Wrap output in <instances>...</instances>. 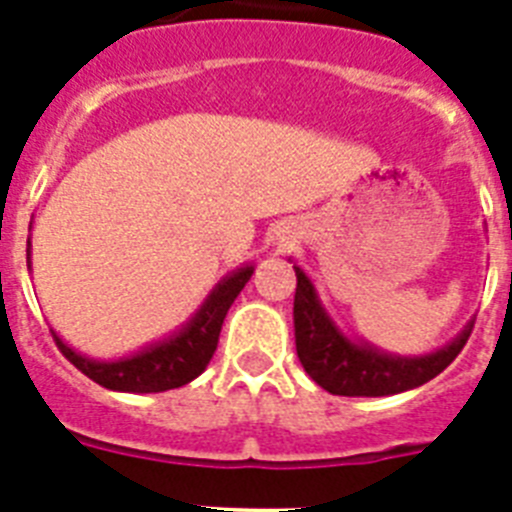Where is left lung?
Instances as JSON below:
<instances>
[{
  "mask_svg": "<svg viewBox=\"0 0 512 512\" xmlns=\"http://www.w3.org/2000/svg\"><path fill=\"white\" fill-rule=\"evenodd\" d=\"M295 343L305 372L330 395L387 397L431 382L467 343L474 320L431 354L400 356L382 351L364 338L348 336L336 323L302 266L295 264Z\"/></svg>",
  "mask_w": 512,
  "mask_h": 512,
  "instance_id": "8db88e82",
  "label": "left lung"
}]
</instances>
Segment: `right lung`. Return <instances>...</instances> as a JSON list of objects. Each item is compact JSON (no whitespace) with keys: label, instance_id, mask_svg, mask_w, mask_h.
<instances>
[{"label":"right lung","instance_id":"right-lung-1","mask_svg":"<svg viewBox=\"0 0 512 512\" xmlns=\"http://www.w3.org/2000/svg\"><path fill=\"white\" fill-rule=\"evenodd\" d=\"M30 228H33V223H30ZM27 269H33L30 241H27ZM251 274V261L228 271L210 289V295L192 312V318L187 323L179 325L174 333L164 336L161 341L148 343L140 351L120 356V359H92V356L71 348L69 343L58 336L56 330H51V333L56 338V346L63 351V356L81 374H87L92 382L102 384L107 390L133 392V395L176 390V387H184V384L200 377L207 369L212 354H215L225 315H228L235 297L241 295V289L246 287Z\"/></svg>","mask_w":512,"mask_h":512}]
</instances>
